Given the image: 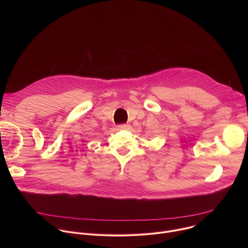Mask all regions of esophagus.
Masks as SVG:
<instances>
[{
    "instance_id": "obj_1",
    "label": "esophagus",
    "mask_w": 248,
    "mask_h": 248,
    "mask_svg": "<svg viewBox=\"0 0 248 248\" xmlns=\"http://www.w3.org/2000/svg\"><path fill=\"white\" fill-rule=\"evenodd\" d=\"M118 127L120 129H127L129 127V125L128 124H120V125H118Z\"/></svg>"
}]
</instances>
